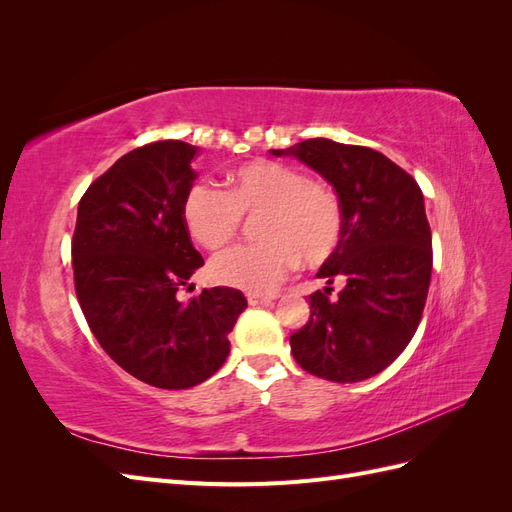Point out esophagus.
Wrapping results in <instances>:
<instances>
[{
    "mask_svg": "<svg viewBox=\"0 0 512 512\" xmlns=\"http://www.w3.org/2000/svg\"><path fill=\"white\" fill-rule=\"evenodd\" d=\"M275 297H271V294H247V303L250 305H267V303H273Z\"/></svg>",
    "mask_w": 512,
    "mask_h": 512,
    "instance_id": "esophagus-1",
    "label": "esophagus"
}]
</instances>
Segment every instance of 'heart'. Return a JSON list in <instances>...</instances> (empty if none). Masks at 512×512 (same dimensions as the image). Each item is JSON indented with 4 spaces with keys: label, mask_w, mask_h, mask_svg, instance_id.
Segmentation results:
<instances>
[{
    "label": "heart",
    "mask_w": 512,
    "mask_h": 512,
    "mask_svg": "<svg viewBox=\"0 0 512 512\" xmlns=\"http://www.w3.org/2000/svg\"><path fill=\"white\" fill-rule=\"evenodd\" d=\"M265 211L256 245H235L211 260V280L247 292H271L299 267L331 258L342 241L337 194L301 168L273 160L247 162L230 173V190L196 183L183 198L190 235L213 250L237 235L243 215Z\"/></svg>",
    "instance_id": "obj_1"
}]
</instances>
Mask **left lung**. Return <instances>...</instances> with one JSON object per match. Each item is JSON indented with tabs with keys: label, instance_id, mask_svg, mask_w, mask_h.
<instances>
[{
	"label": "left lung",
	"instance_id": "8db88e82",
	"mask_svg": "<svg viewBox=\"0 0 512 512\" xmlns=\"http://www.w3.org/2000/svg\"><path fill=\"white\" fill-rule=\"evenodd\" d=\"M290 156L327 179L342 205V241L316 277L309 320L290 335L294 361L331 382L380 374L416 333L431 282V230L418 183L380 151L309 138ZM344 281L337 300L330 284Z\"/></svg>",
	"mask_w": 512,
	"mask_h": 512
}]
</instances>
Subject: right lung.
Instances as JSON below:
<instances>
[{
	"label": "right lung",
	"instance_id": "obj_1",
	"mask_svg": "<svg viewBox=\"0 0 512 512\" xmlns=\"http://www.w3.org/2000/svg\"><path fill=\"white\" fill-rule=\"evenodd\" d=\"M196 153L183 141L126 153L87 188L72 239L74 288L91 333L130 376L168 391L224 365L247 307L243 292L226 286L177 299L205 265L183 222Z\"/></svg>",
	"mask_w": 512,
	"mask_h": 512
}]
</instances>
